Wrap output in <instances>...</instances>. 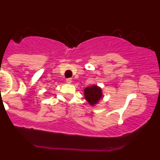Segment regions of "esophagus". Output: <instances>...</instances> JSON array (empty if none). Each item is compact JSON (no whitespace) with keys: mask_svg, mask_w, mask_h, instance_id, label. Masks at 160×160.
Wrapping results in <instances>:
<instances>
[{"mask_svg":"<svg viewBox=\"0 0 160 160\" xmlns=\"http://www.w3.org/2000/svg\"><path fill=\"white\" fill-rule=\"evenodd\" d=\"M66 82L68 83V84H70V83H72V80L70 78H67V79H66Z\"/></svg>","mask_w":160,"mask_h":160,"instance_id":"34e87169","label":"esophagus"}]
</instances>
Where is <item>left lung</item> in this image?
I'll return each instance as SVG.
<instances>
[{"label":"left lung","mask_w":160,"mask_h":160,"mask_svg":"<svg viewBox=\"0 0 160 160\" xmlns=\"http://www.w3.org/2000/svg\"><path fill=\"white\" fill-rule=\"evenodd\" d=\"M85 99L91 107H95L102 98V90L97 85H92L84 89Z\"/></svg>","instance_id":"8db88e82"}]
</instances>
